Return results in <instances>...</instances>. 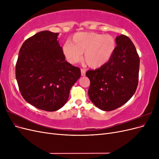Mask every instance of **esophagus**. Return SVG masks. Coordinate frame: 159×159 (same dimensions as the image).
I'll list each match as a JSON object with an SVG mask.
<instances>
[{"label":"esophagus","mask_w":159,"mask_h":159,"mask_svg":"<svg viewBox=\"0 0 159 159\" xmlns=\"http://www.w3.org/2000/svg\"><path fill=\"white\" fill-rule=\"evenodd\" d=\"M81 76H84L85 75V70L84 69H81Z\"/></svg>","instance_id":"1"}]
</instances>
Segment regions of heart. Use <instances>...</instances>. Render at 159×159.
I'll list each match as a JSON object with an SVG mask.
<instances>
[{
  "label": "heart",
  "mask_w": 159,
  "mask_h": 159,
  "mask_svg": "<svg viewBox=\"0 0 159 159\" xmlns=\"http://www.w3.org/2000/svg\"><path fill=\"white\" fill-rule=\"evenodd\" d=\"M115 48L114 38L95 32H78L66 42L63 52L71 64L78 62L84 53V60L90 68L103 66L111 57Z\"/></svg>",
  "instance_id": "heart-1"
}]
</instances>
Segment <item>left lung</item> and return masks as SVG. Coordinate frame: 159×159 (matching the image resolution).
<instances>
[{
	"mask_svg": "<svg viewBox=\"0 0 159 159\" xmlns=\"http://www.w3.org/2000/svg\"><path fill=\"white\" fill-rule=\"evenodd\" d=\"M111 57L99 68L86 71L90 80L88 95L96 107L109 111L122 106L132 98L139 81L140 59L133 43L121 34Z\"/></svg>",
	"mask_w": 159,
	"mask_h": 159,
	"instance_id": "8db88e82",
	"label": "left lung"
}]
</instances>
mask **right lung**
<instances>
[{
  "label": "right lung",
  "instance_id": "right-lung-1",
  "mask_svg": "<svg viewBox=\"0 0 159 159\" xmlns=\"http://www.w3.org/2000/svg\"><path fill=\"white\" fill-rule=\"evenodd\" d=\"M58 34L44 30L28 38L16 64V78L23 98L46 111L64 106L81 76L80 69L66 61Z\"/></svg>",
  "mask_w": 159,
  "mask_h": 159
}]
</instances>
